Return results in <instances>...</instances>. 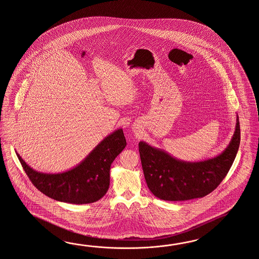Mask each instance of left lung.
I'll return each instance as SVG.
<instances>
[{
	"instance_id": "obj_1",
	"label": "left lung",
	"mask_w": 259,
	"mask_h": 259,
	"mask_svg": "<svg viewBox=\"0 0 259 259\" xmlns=\"http://www.w3.org/2000/svg\"><path fill=\"white\" fill-rule=\"evenodd\" d=\"M241 141L239 116L227 148L215 157L198 162L180 160L145 142L139 143L143 174L149 190L165 201L201 198L223 181L236 157Z\"/></svg>"
}]
</instances>
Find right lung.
<instances>
[{"mask_svg": "<svg viewBox=\"0 0 259 259\" xmlns=\"http://www.w3.org/2000/svg\"><path fill=\"white\" fill-rule=\"evenodd\" d=\"M126 145L122 128H117L79 164L61 173L35 170L17 153V155L32 184L46 196L69 204H90L100 200L107 192L111 165Z\"/></svg>", "mask_w": 259, "mask_h": 259, "instance_id": "add662e5", "label": "right lung"}]
</instances>
